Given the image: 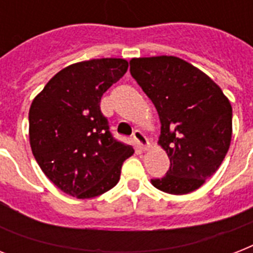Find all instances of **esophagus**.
Masks as SVG:
<instances>
[{"instance_id": "obj_1", "label": "esophagus", "mask_w": 253, "mask_h": 253, "mask_svg": "<svg viewBox=\"0 0 253 253\" xmlns=\"http://www.w3.org/2000/svg\"><path fill=\"white\" fill-rule=\"evenodd\" d=\"M132 136H134V140L136 142V144L139 146V148H142V150H144V151L150 148V142H148V139H147V136L143 134L142 131L136 130Z\"/></svg>"}]
</instances>
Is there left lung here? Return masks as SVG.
<instances>
[{"label": "left lung", "instance_id": "obj_1", "mask_svg": "<svg viewBox=\"0 0 253 253\" xmlns=\"http://www.w3.org/2000/svg\"><path fill=\"white\" fill-rule=\"evenodd\" d=\"M130 72L160 118L158 144L170 167L151 184L169 194H188L218 170L230 148L232 107L210 77L176 56L134 57Z\"/></svg>", "mask_w": 253, "mask_h": 253}]
</instances>
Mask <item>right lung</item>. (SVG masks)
<instances>
[{
	"mask_svg": "<svg viewBox=\"0 0 253 253\" xmlns=\"http://www.w3.org/2000/svg\"><path fill=\"white\" fill-rule=\"evenodd\" d=\"M125 59H91L57 72L33 99L29 139L45 176L80 200L101 196L118 184L134 148L111 136L99 109L101 97L127 72Z\"/></svg>",
	"mask_w": 253,
	"mask_h": 253,
	"instance_id": "obj_1",
	"label": "right lung"
}]
</instances>
